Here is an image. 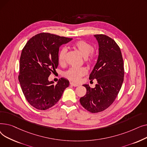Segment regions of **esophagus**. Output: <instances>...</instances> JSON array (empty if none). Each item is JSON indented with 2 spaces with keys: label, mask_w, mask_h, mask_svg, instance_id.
<instances>
[{
  "label": "esophagus",
  "mask_w": 147,
  "mask_h": 147,
  "mask_svg": "<svg viewBox=\"0 0 147 147\" xmlns=\"http://www.w3.org/2000/svg\"><path fill=\"white\" fill-rule=\"evenodd\" d=\"M70 84H71V85L74 86V87H77V86H79V84H77V83H74V82H71V83H70Z\"/></svg>",
  "instance_id": "esophagus-1"
}]
</instances>
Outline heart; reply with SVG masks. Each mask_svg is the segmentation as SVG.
<instances>
[{"mask_svg": "<svg viewBox=\"0 0 147 147\" xmlns=\"http://www.w3.org/2000/svg\"><path fill=\"white\" fill-rule=\"evenodd\" d=\"M72 46L74 48L78 50L81 53L82 55L84 57V60L87 64L90 65L94 64L96 61L98 54L93 49V46L90 43L83 40H79L73 43ZM67 51V49L63 47L58 52V59L61 64L64 63ZM87 73V69L84 67L77 68H70L65 72L64 76L69 80L74 82H79L82 77L85 76Z\"/></svg>", "mask_w": 147, "mask_h": 147, "instance_id": "b5f03b06", "label": "heart"}]
</instances>
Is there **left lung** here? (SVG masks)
Returning <instances> with one entry per match:
<instances>
[{
  "instance_id": "obj_1",
  "label": "left lung",
  "mask_w": 147,
  "mask_h": 147,
  "mask_svg": "<svg viewBox=\"0 0 147 147\" xmlns=\"http://www.w3.org/2000/svg\"><path fill=\"white\" fill-rule=\"evenodd\" d=\"M99 43L97 63L89 76L96 79L95 88L84 84L86 94L80 98L81 105L92 113L109 108L117 96L124 80V64L121 50L113 38L105 34L94 35Z\"/></svg>"
}]
</instances>
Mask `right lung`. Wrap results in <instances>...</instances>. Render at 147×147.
<instances>
[{
  "label": "right lung",
  "mask_w": 147,
  "mask_h": 147,
  "mask_svg": "<svg viewBox=\"0 0 147 147\" xmlns=\"http://www.w3.org/2000/svg\"><path fill=\"white\" fill-rule=\"evenodd\" d=\"M73 39L49 33L36 34L22 50L18 80L28 102L35 109L46 110L55 105L69 86V81L59 79L57 84L48 80L58 65L59 47Z\"/></svg>",
  "instance_id": "right-lung-1"
}]
</instances>
